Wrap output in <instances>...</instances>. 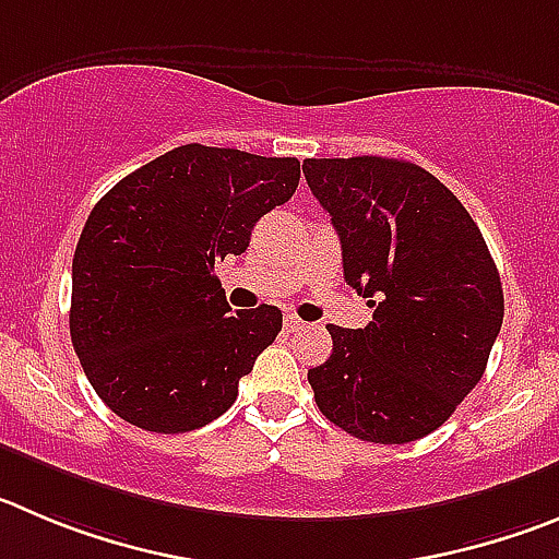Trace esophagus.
<instances>
[{"instance_id":"obj_1","label":"esophagus","mask_w":559,"mask_h":559,"mask_svg":"<svg viewBox=\"0 0 559 559\" xmlns=\"http://www.w3.org/2000/svg\"><path fill=\"white\" fill-rule=\"evenodd\" d=\"M284 328H286V333H300L306 328V322L300 320V317H295V314H289L284 320Z\"/></svg>"}]
</instances>
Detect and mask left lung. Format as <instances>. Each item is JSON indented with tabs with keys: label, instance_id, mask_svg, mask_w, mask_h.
<instances>
[{
	"label": "left lung",
	"instance_id": "8db88e82",
	"mask_svg": "<svg viewBox=\"0 0 559 559\" xmlns=\"http://www.w3.org/2000/svg\"><path fill=\"white\" fill-rule=\"evenodd\" d=\"M304 174L338 234L344 281L374 309L358 331L328 325L314 400L361 441L408 444L483 378L504 317L497 264L463 203L414 162L306 159Z\"/></svg>",
	"mask_w": 559,
	"mask_h": 559
}]
</instances>
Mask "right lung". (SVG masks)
<instances>
[{"label": "right lung", "instance_id": "1", "mask_svg": "<svg viewBox=\"0 0 559 559\" xmlns=\"http://www.w3.org/2000/svg\"><path fill=\"white\" fill-rule=\"evenodd\" d=\"M295 156L179 145L93 206L71 267V342L112 414L190 432L226 414L281 331L275 306L231 314L215 264L289 201Z\"/></svg>", "mask_w": 559, "mask_h": 559}]
</instances>
